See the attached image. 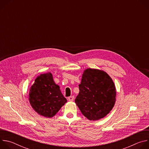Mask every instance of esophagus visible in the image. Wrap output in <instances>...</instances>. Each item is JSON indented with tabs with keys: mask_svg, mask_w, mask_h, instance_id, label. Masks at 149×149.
<instances>
[{
	"mask_svg": "<svg viewBox=\"0 0 149 149\" xmlns=\"http://www.w3.org/2000/svg\"><path fill=\"white\" fill-rule=\"evenodd\" d=\"M68 100L70 101H74V96H70V97H68Z\"/></svg>",
	"mask_w": 149,
	"mask_h": 149,
	"instance_id": "obj_1",
	"label": "esophagus"
}]
</instances>
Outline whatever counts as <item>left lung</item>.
<instances>
[{
	"label": "left lung",
	"mask_w": 149,
	"mask_h": 149,
	"mask_svg": "<svg viewBox=\"0 0 149 149\" xmlns=\"http://www.w3.org/2000/svg\"><path fill=\"white\" fill-rule=\"evenodd\" d=\"M75 102L82 114L90 120L107 116L116 102L114 82L105 72L88 68L84 71Z\"/></svg>",
	"instance_id": "8db88e82"
}]
</instances>
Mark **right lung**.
I'll return each mask as SVG.
<instances>
[{
  "label": "right lung",
  "instance_id": "right-lung-1",
  "mask_svg": "<svg viewBox=\"0 0 149 149\" xmlns=\"http://www.w3.org/2000/svg\"><path fill=\"white\" fill-rule=\"evenodd\" d=\"M29 100L37 113L48 118L54 117L67 101L51 72L37 77L31 87Z\"/></svg>",
  "mask_w": 149,
  "mask_h": 149
}]
</instances>
